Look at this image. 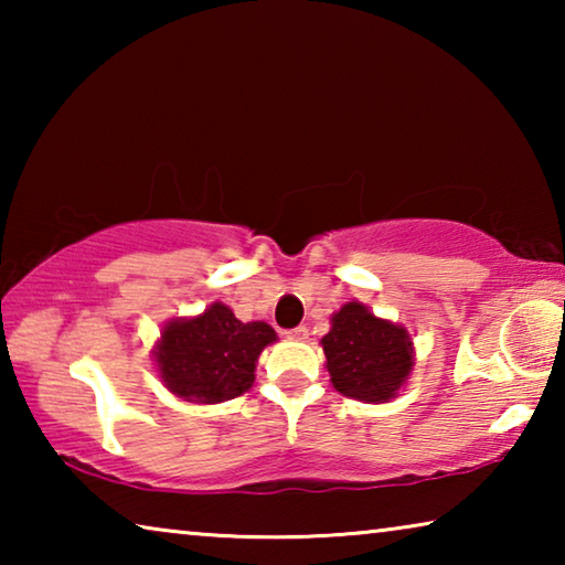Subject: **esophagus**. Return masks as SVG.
Listing matches in <instances>:
<instances>
[{
	"mask_svg": "<svg viewBox=\"0 0 565 565\" xmlns=\"http://www.w3.org/2000/svg\"><path fill=\"white\" fill-rule=\"evenodd\" d=\"M286 337L294 339V341H301V339L309 337V329H306V327H296V329H289V331H286Z\"/></svg>",
	"mask_w": 565,
	"mask_h": 565,
	"instance_id": "obj_1",
	"label": "esophagus"
}]
</instances>
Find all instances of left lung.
<instances>
[{"label": "left lung", "mask_w": 565, "mask_h": 565, "mask_svg": "<svg viewBox=\"0 0 565 565\" xmlns=\"http://www.w3.org/2000/svg\"><path fill=\"white\" fill-rule=\"evenodd\" d=\"M331 384L339 394L386 404L396 398L414 369V341L394 321L379 319L361 301H349L331 317L321 339Z\"/></svg>", "instance_id": "obj_1"}]
</instances>
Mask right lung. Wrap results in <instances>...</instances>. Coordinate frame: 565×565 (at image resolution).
<instances>
[{"mask_svg": "<svg viewBox=\"0 0 565 565\" xmlns=\"http://www.w3.org/2000/svg\"><path fill=\"white\" fill-rule=\"evenodd\" d=\"M274 341L269 323H242L216 301L199 317L171 319L161 329L154 361L174 396L191 404H222L252 388L259 353Z\"/></svg>", "mask_w": 565, "mask_h": 565, "instance_id": "1", "label": "right lung"}]
</instances>
